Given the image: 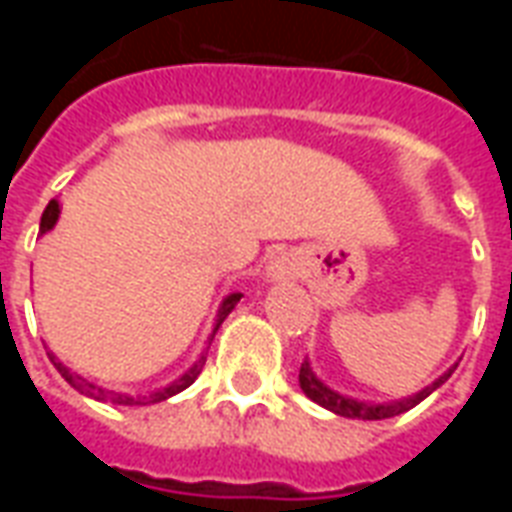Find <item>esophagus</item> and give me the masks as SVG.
Masks as SVG:
<instances>
[{
	"instance_id": "1",
	"label": "esophagus",
	"mask_w": 512,
	"mask_h": 512,
	"mask_svg": "<svg viewBox=\"0 0 512 512\" xmlns=\"http://www.w3.org/2000/svg\"><path fill=\"white\" fill-rule=\"evenodd\" d=\"M268 277L274 279V282H288V279L296 277V263H293V257L290 255H279L271 260V266H268Z\"/></svg>"
}]
</instances>
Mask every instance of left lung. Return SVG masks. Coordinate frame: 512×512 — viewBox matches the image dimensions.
<instances>
[{"mask_svg":"<svg viewBox=\"0 0 512 512\" xmlns=\"http://www.w3.org/2000/svg\"><path fill=\"white\" fill-rule=\"evenodd\" d=\"M458 367V365H455ZM455 367H450L444 376H439L430 386H425L422 392L411 397H403V400H395V403H365V400H354V397H345L340 392H334L329 386L323 384L321 378L312 373L310 362L304 359L301 362V370H299V386L304 389V395L315 400L318 406L329 408L334 414H340V417H348V419H389V417H397V414H403L408 408H414L417 403H422L430 392H436L447 378L455 373Z\"/></svg>","mask_w":512,"mask_h":512,"instance_id":"1","label":"left lung"}]
</instances>
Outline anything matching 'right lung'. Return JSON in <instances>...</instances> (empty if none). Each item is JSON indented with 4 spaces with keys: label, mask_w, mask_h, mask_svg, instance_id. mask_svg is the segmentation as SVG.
Returning <instances> with one entry per match:
<instances>
[{
    "label": "right lung",
    "mask_w": 512,
    "mask_h": 512,
    "mask_svg": "<svg viewBox=\"0 0 512 512\" xmlns=\"http://www.w3.org/2000/svg\"><path fill=\"white\" fill-rule=\"evenodd\" d=\"M57 219H60V202L51 200L49 205H46L43 216H40V233H49L51 227L57 224ZM238 301H241V293H230V296L222 301V307H219V315H216V329L222 326V321L227 318V315H230V312H233V307L238 304ZM216 329H213V332H216ZM49 359H51V365L60 370V376L65 378V381H68L73 389H79L82 395L95 397V400H106V403H115V406H147V403H161V400H167V397L178 395V392H183L186 386L194 384V378L200 376L202 365H205V356H202L200 362H194V367H189V370H186L183 376L175 378V381H172L169 386L158 389V392H153V395L134 397V395H123V392H112V389H104V386L90 384V381H87V378H82V376H73L71 370L62 365L60 359L51 354V351H49Z\"/></svg>",
    "instance_id": "right-lung-1"
}]
</instances>
